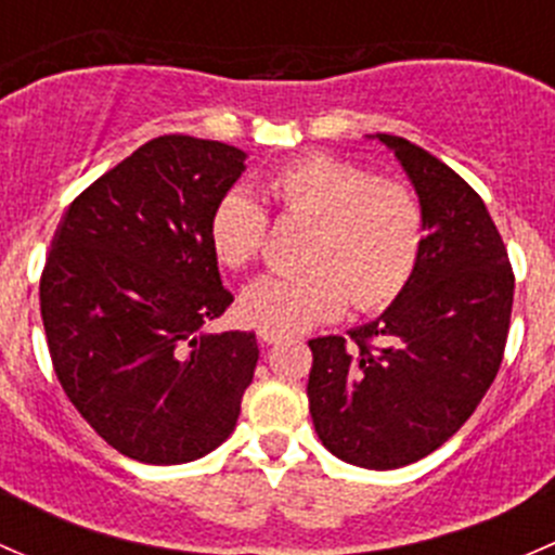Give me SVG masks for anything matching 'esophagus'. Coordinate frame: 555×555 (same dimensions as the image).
<instances>
[{
	"label": "esophagus",
	"mask_w": 555,
	"mask_h": 555,
	"mask_svg": "<svg viewBox=\"0 0 555 555\" xmlns=\"http://www.w3.org/2000/svg\"><path fill=\"white\" fill-rule=\"evenodd\" d=\"M257 338H260L266 346H276V344H282V340H284V333H273V330H260V333H257Z\"/></svg>",
	"instance_id": "34e87169"
}]
</instances>
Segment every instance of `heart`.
Instances as JSON below:
<instances>
[{
	"label": "heart",
	"instance_id": "b5f03b06",
	"mask_svg": "<svg viewBox=\"0 0 555 555\" xmlns=\"http://www.w3.org/2000/svg\"><path fill=\"white\" fill-rule=\"evenodd\" d=\"M266 195L287 217L313 222L309 271L268 273L242 293L246 322L273 333H300L335 319L346 304L360 311L389 306L411 282L427 222L422 201L397 179H376L333 155H309L271 173ZM268 215L244 190L217 201L209 238L222 266H249L262 251Z\"/></svg>",
	"mask_w": 555,
	"mask_h": 555
}]
</instances>
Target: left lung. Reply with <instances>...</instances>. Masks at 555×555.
Masks as SVG:
<instances>
[{
  "label": "left lung",
  "instance_id": "8db88e82",
  "mask_svg": "<svg viewBox=\"0 0 555 555\" xmlns=\"http://www.w3.org/2000/svg\"><path fill=\"white\" fill-rule=\"evenodd\" d=\"M411 179L427 222L411 282L382 317L309 340V411L333 456L397 469L446 443L478 408L505 354L507 249L480 195L427 150L376 133Z\"/></svg>",
  "mask_w": 555,
  "mask_h": 555
}]
</instances>
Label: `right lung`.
Listing matches in <instances>:
<instances>
[{
    "instance_id": "right-lung-1",
    "label": "right lung",
    "mask_w": 555,
    "mask_h": 555,
    "mask_svg": "<svg viewBox=\"0 0 555 555\" xmlns=\"http://www.w3.org/2000/svg\"><path fill=\"white\" fill-rule=\"evenodd\" d=\"M246 153L158 137L82 190L53 236L39 309L72 405L122 456L184 464L231 438L255 333H204L233 295L209 220Z\"/></svg>"
}]
</instances>
